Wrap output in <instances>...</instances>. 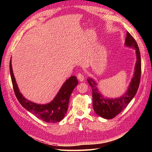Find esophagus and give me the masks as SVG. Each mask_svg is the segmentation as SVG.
Listing matches in <instances>:
<instances>
[{"mask_svg": "<svg viewBox=\"0 0 152 152\" xmlns=\"http://www.w3.org/2000/svg\"><path fill=\"white\" fill-rule=\"evenodd\" d=\"M77 78H78L80 82H83V80H84V76H83L82 73L80 72L78 74V75H77Z\"/></svg>", "mask_w": 152, "mask_h": 152, "instance_id": "34e87169", "label": "esophagus"}]
</instances>
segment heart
Wrapping results in <instances>:
<instances>
[{"label": "heart", "instance_id": "heart-1", "mask_svg": "<svg viewBox=\"0 0 152 152\" xmlns=\"http://www.w3.org/2000/svg\"><path fill=\"white\" fill-rule=\"evenodd\" d=\"M64 67H65V66H64Z\"/></svg>", "mask_w": 152, "mask_h": 152}]
</instances>
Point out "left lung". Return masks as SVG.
I'll return each mask as SVG.
<instances>
[{"instance_id": "1", "label": "left lung", "mask_w": 152, "mask_h": 152, "mask_svg": "<svg viewBox=\"0 0 152 152\" xmlns=\"http://www.w3.org/2000/svg\"><path fill=\"white\" fill-rule=\"evenodd\" d=\"M125 44L127 46L134 48L137 54L134 75L125 95L115 99H104L98 91L95 82L90 78L87 80L92 89L93 109L96 114L105 119H112L119 114L133 99L139 87L141 76L140 53L136 40L129 32L127 33Z\"/></svg>"}]
</instances>
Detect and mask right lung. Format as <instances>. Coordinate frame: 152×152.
I'll return each instance as SVG.
<instances>
[{
  "mask_svg": "<svg viewBox=\"0 0 152 152\" xmlns=\"http://www.w3.org/2000/svg\"><path fill=\"white\" fill-rule=\"evenodd\" d=\"M10 72L15 95L23 107L45 122L56 123L62 120L68 110L71 93L78 85V82L76 76L70 77L64 83L52 102L47 104H38L28 101L19 92L13 73L11 60L10 61Z\"/></svg>",
  "mask_w": 152,
  "mask_h": 152,
  "instance_id": "right-lung-1",
  "label": "right lung"
}]
</instances>
